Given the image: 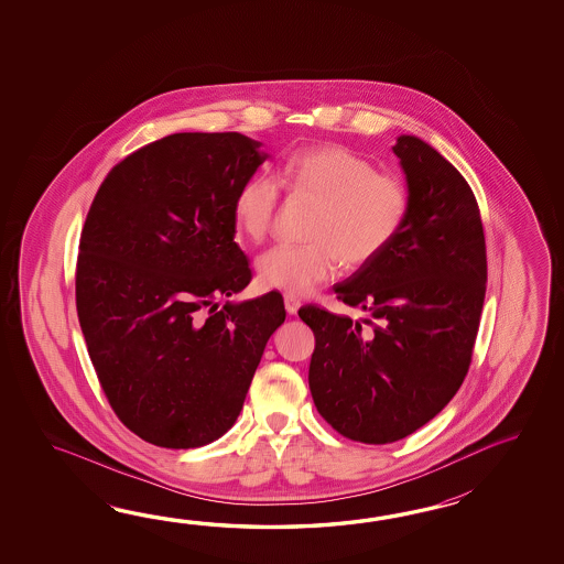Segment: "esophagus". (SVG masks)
Listing matches in <instances>:
<instances>
[{"mask_svg": "<svg viewBox=\"0 0 564 564\" xmlns=\"http://www.w3.org/2000/svg\"><path fill=\"white\" fill-rule=\"evenodd\" d=\"M284 306H286L288 314H296L300 308V300L292 294H284Z\"/></svg>", "mask_w": 564, "mask_h": 564, "instance_id": "obj_1", "label": "esophagus"}]
</instances>
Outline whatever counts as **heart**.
<instances>
[{
  "label": "heart",
  "instance_id": "b5f03b06",
  "mask_svg": "<svg viewBox=\"0 0 564 564\" xmlns=\"http://www.w3.org/2000/svg\"><path fill=\"white\" fill-rule=\"evenodd\" d=\"M276 183L316 204L306 243L276 246L256 262L260 286L292 296L333 280L340 264L357 270L393 243L409 216L405 183L379 173L367 156L343 144L300 149L278 167ZM276 183L252 175L234 197V219L243 240L260 243L276 216Z\"/></svg>",
  "mask_w": 564,
  "mask_h": 564
}]
</instances>
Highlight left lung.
Here are the masks:
<instances>
[{
    "label": "left lung",
    "instance_id": "8db88e82",
    "mask_svg": "<svg viewBox=\"0 0 564 564\" xmlns=\"http://www.w3.org/2000/svg\"><path fill=\"white\" fill-rule=\"evenodd\" d=\"M393 153L408 183V221L381 256L335 286L336 299L369 318L311 304L299 311L316 338L314 405L340 435L375 445L417 432L456 395L488 280L468 181L420 137H397Z\"/></svg>",
    "mask_w": 564,
    "mask_h": 564
}]
</instances>
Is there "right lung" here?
<instances>
[{"label": "right lung", "mask_w": 564, "mask_h": 564, "mask_svg": "<svg viewBox=\"0 0 564 564\" xmlns=\"http://www.w3.org/2000/svg\"><path fill=\"white\" fill-rule=\"evenodd\" d=\"M240 132H175L120 161L86 216L76 311L110 408L141 440L189 449L240 415L286 318L236 243L234 197L268 159Z\"/></svg>", "instance_id": "add662e5"}]
</instances>
